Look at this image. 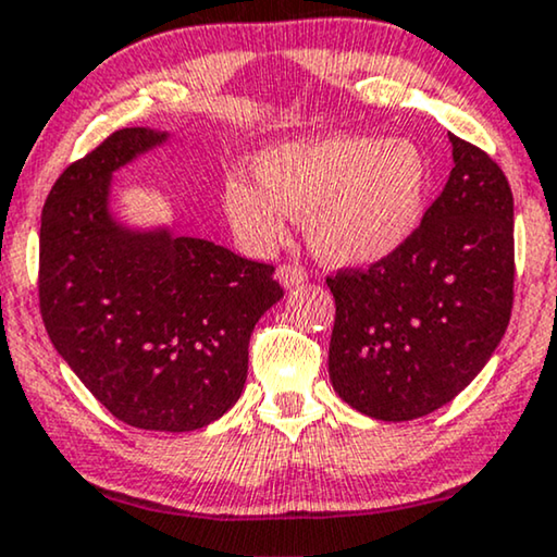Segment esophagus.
<instances>
[{"label": "esophagus", "instance_id": "1", "mask_svg": "<svg viewBox=\"0 0 557 557\" xmlns=\"http://www.w3.org/2000/svg\"><path fill=\"white\" fill-rule=\"evenodd\" d=\"M277 280L282 287H297L308 280V272H305L302 268H297V264H282V268L277 270Z\"/></svg>", "mask_w": 557, "mask_h": 557}]
</instances>
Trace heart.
Instances as JSON below:
<instances>
[{
    "label": "heart",
    "mask_w": 557,
    "mask_h": 557,
    "mask_svg": "<svg viewBox=\"0 0 557 557\" xmlns=\"http://www.w3.org/2000/svg\"><path fill=\"white\" fill-rule=\"evenodd\" d=\"M257 176L260 184L230 182L226 211L260 247L285 239L289 214L310 216L318 257L368 268L396 255L424 219L429 166L411 140H289L257 159Z\"/></svg>",
    "instance_id": "1"
}]
</instances>
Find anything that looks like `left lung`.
Listing matches in <instances>:
<instances>
[{
    "label": "left lung",
    "instance_id": "1",
    "mask_svg": "<svg viewBox=\"0 0 557 557\" xmlns=\"http://www.w3.org/2000/svg\"><path fill=\"white\" fill-rule=\"evenodd\" d=\"M454 169L411 239L368 270L327 277L335 394L381 421H411L465 391L512 312L515 214L507 176L451 136Z\"/></svg>",
    "mask_w": 557,
    "mask_h": 557
}]
</instances>
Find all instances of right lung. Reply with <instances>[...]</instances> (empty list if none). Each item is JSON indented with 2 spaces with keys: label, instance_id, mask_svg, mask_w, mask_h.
Returning <instances> with one entry per match:
<instances>
[{
  "label": "right lung",
  "instance_id": "1",
  "mask_svg": "<svg viewBox=\"0 0 557 557\" xmlns=\"http://www.w3.org/2000/svg\"><path fill=\"white\" fill-rule=\"evenodd\" d=\"M169 133L121 128L70 163L40 226V312L52 346L115 419L194 432L237 404L249 335L282 297L275 268L108 209L111 178Z\"/></svg>",
  "mask_w": 557,
  "mask_h": 557
}]
</instances>
